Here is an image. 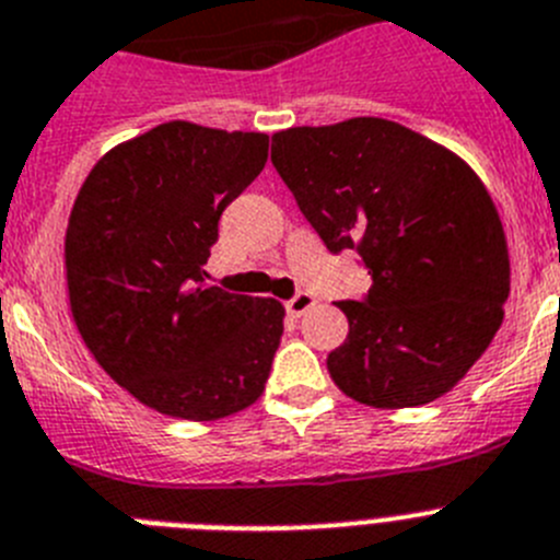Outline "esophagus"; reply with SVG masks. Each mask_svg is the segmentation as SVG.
Returning <instances> with one entry per match:
<instances>
[{
	"mask_svg": "<svg viewBox=\"0 0 560 560\" xmlns=\"http://www.w3.org/2000/svg\"><path fill=\"white\" fill-rule=\"evenodd\" d=\"M284 307H287V313L293 315V318H301V315L310 313V310L315 307V295L313 293H295L293 299L287 301Z\"/></svg>",
	"mask_w": 560,
	"mask_h": 560,
	"instance_id": "1",
	"label": "esophagus"
}]
</instances>
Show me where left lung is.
<instances>
[{
	"mask_svg": "<svg viewBox=\"0 0 560 560\" xmlns=\"http://www.w3.org/2000/svg\"><path fill=\"white\" fill-rule=\"evenodd\" d=\"M276 172L329 253L352 247L372 276L340 301L349 335L327 369L372 408L448 395L504 318L510 256L482 179L451 149L395 120L349 118L273 135Z\"/></svg>",
	"mask_w": 560,
	"mask_h": 560,
	"instance_id": "8db88e82",
	"label": "left lung"
}]
</instances>
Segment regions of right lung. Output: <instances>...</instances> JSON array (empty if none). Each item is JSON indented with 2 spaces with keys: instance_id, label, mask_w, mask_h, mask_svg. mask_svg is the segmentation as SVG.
Wrapping results in <instances>:
<instances>
[{
  "instance_id": "1",
  "label": "right lung",
  "mask_w": 560,
  "mask_h": 560,
  "mask_svg": "<svg viewBox=\"0 0 560 560\" xmlns=\"http://www.w3.org/2000/svg\"><path fill=\"white\" fill-rule=\"evenodd\" d=\"M265 163L267 135L168 120L106 152L78 191L72 320L112 381L160 415L222 420L265 392L284 307L202 279L222 211Z\"/></svg>"
}]
</instances>
